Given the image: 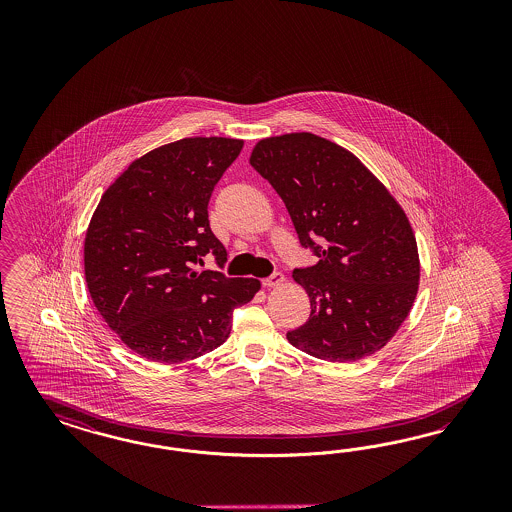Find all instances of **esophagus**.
Returning <instances> with one entry per match:
<instances>
[{"mask_svg": "<svg viewBox=\"0 0 512 512\" xmlns=\"http://www.w3.org/2000/svg\"><path fill=\"white\" fill-rule=\"evenodd\" d=\"M283 283H285V278H283L281 272H274L270 278L263 279V285L268 287V289H274V287H279Z\"/></svg>", "mask_w": 512, "mask_h": 512, "instance_id": "34e87169", "label": "esophagus"}]
</instances>
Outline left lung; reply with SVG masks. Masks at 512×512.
<instances>
[{
    "label": "left lung",
    "instance_id": "8db88e82",
    "mask_svg": "<svg viewBox=\"0 0 512 512\" xmlns=\"http://www.w3.org/2000/svg\"><path fill=\"white\" fill-rule=\"evenodd\" d=\"M249 163L270 182L304 248L319 257L293 278L310 296L296 349L355 362L383 349L417 298L419 248L409 217L357 155L313 133L259 140Z\"/></svg>",
    "mask_w": 512,
    "mask_h": 512
}]
</instances>
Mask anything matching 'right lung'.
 Wrapping results in <instances>:
<instances>
[{
  "mask_svg": "<svg viewBox=\"0 0 512 512\" xmlns=\"http://www.w3.org/2000/svg\"><path fill=\"white\" fill-rule=\"evenodd\" d=\"M244 140L191 137L135 159L103 193L84 240V276L110 330L140 357L176 364L214 351L233 310L261 289L253 278L193 270L227 261L208 201Z\"/></svg>",
  "mask_w": 512,
  "mask_h": 512,
  "instance_id": "1",
  "label": "right lung"
}]
</instances>
